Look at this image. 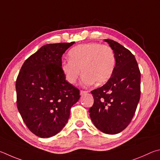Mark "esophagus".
I'll list each match as a JSON object with an SVG mask.
<instances>
[{
  "mask_svg": "<svg viewBox=\"0 0 160 160\" xmlns=\"http://www.w3.org/2000/svg\"><path fill=\"white\" fill-rule=\"evenodd\" d=\"M88 93V91H80V95L82 96H84V95H86V94H87Z\"/></svg>",
  "mask_w": 160,
  "mask_h": 160,
  "instance_id": "1",
  "label": "esophagus"
}]
</instances>
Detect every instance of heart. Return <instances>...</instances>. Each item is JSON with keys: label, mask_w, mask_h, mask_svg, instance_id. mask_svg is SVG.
<instances>
[{"label": "heart", "mask_w": 160, "mask_h": 160, "mask_svg": "<svg viewBox=\"0 0 160 160\" xmlns=\"http://www.w3.org/2000/svg\"><path fill=\"white\" fill-rule=\"evenodd\" d=\"M69 60L63 61L61 70L66 81L74 84L83 74L82 85L90 86L95 82L102 84L110 79L115 69L116 58L110 47L98 43L80 44L69 52Z\"/></svg>", "instance_id": "1"}]
</instances>
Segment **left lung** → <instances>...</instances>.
Wrapping results in <instances>:
<instances>
[{
  "label": "left lung",
  "instance_id": "8db88e82",
  "mask_svg": "<svg viewBox=\"0 0 160 160\" xmlns=\"http://www.w3.org/2000/svg\"><path fill=\"white\" fill-rule=\"evenodd\" d=\"M114 51L115 69L108 82L92 91L89 109L93 124L100 131L117 134L130 124L141 96V72L134 55L117 42L105 39Z\"/></svg>",
  "mask_w": 160,
  "mask_h": 160
}]
</instances>
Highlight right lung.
Wrapping results in <instances>:
<instances>
[{
	"mask_svg": "<svg viewBox=\"0 0 160 160\" xmlns=\"http://www.w3.org/2000/svg\"><path fill=\"white\" fill-rule=\"evenodd\" d=\"M74 42L46 44L27 59L16 81L17 105L28 128L40 138L62 129L79 90L64 78L62 57Z\"/></svg>",
	"mask_w": 160,
	"mask_h": 160,
	"instance_id": "add662e5",
	"label": "right lung"
}]
</instances>
